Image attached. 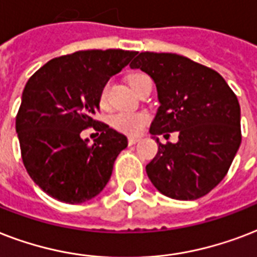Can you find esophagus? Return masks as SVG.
<instances>
[{"mask_svg": "<svg viewBox=\"0 0 257 257\" xmlns=\"http://www.w3.org/2000/svg\"><path fill=\"white\" fill-rule=\"evenodd\" d=\"M137 142H139V138H135V137H130V138H128V145H135V143Z\"/></svg>", "mask_w": 257, "mask_h": 257, "instance_id": "34e87169", "label": "esophagus"}]
</instances>
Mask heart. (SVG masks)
<instances>
[{"label": "heart", "mask_w": 257, "mask_h": 257, "mask_svg": "<svg viewBox=\"0 0 257 257\" xmlns=\"http://www.w3.org/2000/svg\"><path fill=\"white\" fill-rule=\"evenodd\" d=\"M146 75L137 73L130 77V84L135 83L137 80L145 79ZM107 91H108V84H106L101 88L100 101L104 103L107 97ZM149 122V116L146 114H133V112H116V114L110 116V124L115 130L124 133L128 135H138L141 131L145 128V126Z\"/></svg>", "instance_id": "1"}]
</instances>
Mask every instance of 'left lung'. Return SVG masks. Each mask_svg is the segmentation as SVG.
Listing matches in <instances>:
<instances>
[{
  "instance_id": "8db88e82",
  "label": "left lung",
  "mask_w": 257,
  "mask_h": 257,
  "mask_svg": "<svg viewBox=\"0 0 257 257\" xmlns=\"http://www.w3.org/2000/svg\"><path fill=\"white\" fill-rule=\"evenodd\" d=\"M131 68L156 83L160 107L150 134L158 153L146 173L158 192L196 200L216 188L241 143L240 104L218 72L176 53L141 52ZM179 131V142L162 145L158 135Z\"/></svg>"
}]
</instances>
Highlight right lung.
<instances>
[{
    "label": "right lung",
    "mask_w": 257,
    "mask_h": 257,
    "mask_svg": "<svg viewBox=\"0 0 257 257\" xmlns=\"http://www.w3.org/2000/svg\"><path fill=\"white\" fill-rule=\"evenodd\" d=\"M134 56L123 49L79 51L48 61L28 80L16 133L28 174L53 198L81 204L110 180L127 138L104 123L93 145L80 133L99 123L93 116L101 88Z\"/></svg>",
    "instance_id": "obj_1"
}]
</instances>
